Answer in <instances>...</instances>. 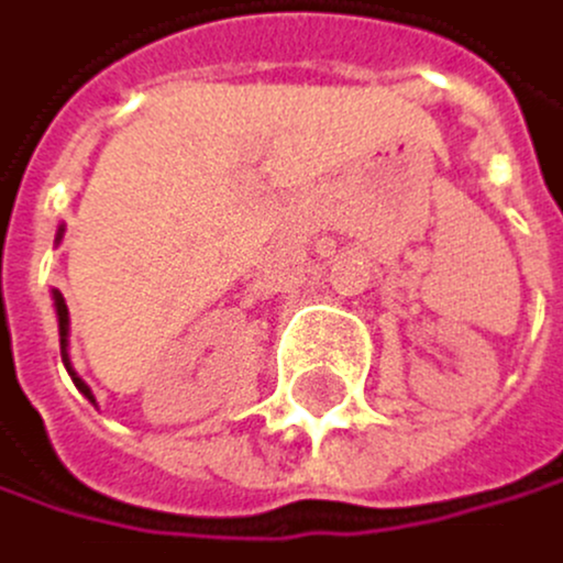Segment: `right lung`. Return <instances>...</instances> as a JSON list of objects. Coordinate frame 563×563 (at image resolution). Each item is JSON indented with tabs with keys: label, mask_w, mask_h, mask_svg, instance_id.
<instances>
[{
	"label": "right lung",
	"mask_w": 563,
	"mask_h": 563,
	"mask_svg": "<svg viewBox=\"0 0 563 563\" xmlns=\"http://www.w3.org/2000/svg\"><path fill=\"white\" fill-rule=\"evenodd\" d=\"M62 231H66V227H58V234H55V244L62 241ZM52 301H55V319H58V346H62V364H66V371L73 375V382H76V388L79 393H84L90 402H93V393H90V385L84 382L73 371V364H69V308H66V297H62L58 290H52Z\"/></svg>",
	"instance_id": "1"
}]
</instances>
